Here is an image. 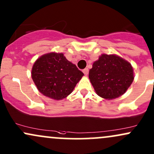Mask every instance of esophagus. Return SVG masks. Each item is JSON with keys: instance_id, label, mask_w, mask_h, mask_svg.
I'll return each mask as SVG.
<instances>
[{"instance_id": "obj_1", "label": "esophagus", "mask_w": 154, "mask_h": 154, "mask_svg": "<svg viewBox=\"0 0 154 154\" xmlns=\"http://www.w3.org/2000/svg\"><path fill=\"white\" fill-rule=\"evenodd\" d=\"M82 72H83L85 75H88V68L84 69L83 70H82Z\"/></svg>"}]
</instances>
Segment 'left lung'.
Segmentation results:
<instances>
[{"label":"left lung","instance_id":"1","mask_svg":"<svg viewBox=\"0 0 154 154\" xmlns=\"http://www.w3.org/2000/svg\"><path fill=\"white\" fill-rule=\"evenodd\" d=\"M89 79L98 95L112 99L127 91L134 80V74L129 62L117 55L103 54L93 64Z\"/></svg>","mask_w":154,"mask_h":154}]
</instances>
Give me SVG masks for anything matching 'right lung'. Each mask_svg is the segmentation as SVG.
Returning a JSON list of instances; mask_svg holds the SVG:
<instances>
[{"label": "right lung", "mask_w": 154, "mask_h": 154, "mask_svg": "<svg viewBox=\"0 0 154 154\" xmlns=\"http://www.w3.org/2000/svg\"><path fill=\"white\" fill-rule=\"evenodd\" d=\"M84 74L63 53L42 55L33 64L31 76L38 90L55 100L69 95Z\"/></svg>", "instance_id": "add662e5"}]
</instances>
